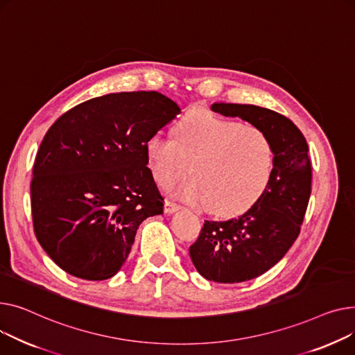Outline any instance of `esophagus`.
<instances>
[{"label": "esophagus", "mask_w": 355, "mask_h": 355, "mask_svg": "<svg viewBox=\"0 0 355 355\" xmlns=\"http://www.w3.org/2000/svg\"><path fill=\"white\" fill-rule=\"evenodd\" d=\"M179 209H180V206H179L178 203H175V202H172V200H168V199L164 200V212H166V214H175V212H178Z\"/></svg>", "instance_id": "34e87169"}]
</instances>
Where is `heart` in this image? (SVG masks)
<instances>
[{"instance_id": "b5f03b06", "label": "heart", "mask_w": 355, "mask_h": 355, "mask_svg": "<svg viewBox=\"0 0 355 355\" xmlns=\"http://www.w3.org/2000/svg\"><path fill=\"white\" fill-rule=\"evenodd\" d=\"M155 180L168 186L191 171L176 195L206 205L218 216L246 212L261 199L274 173L269 136L254 124L189 112L173 128V139L153 135L144 146ZM191 166H189V163Z\"/></svg>"}]
</instances>
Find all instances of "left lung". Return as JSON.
<instances>
[{
    "instance_id": "left-lung-1",
    "label": "left lung",
    "mask_w": 355,
    "mask_h": 355,
    "mask_svg": "<svg viewBox=\"0 0 355 355\" xmlns=\"http://www.w3.org/2000/svg\"><path fill=\"white\" fill-rule=\"evenodd\" d=\"M211 109L262 129L275 153L274 173L261 199L239 218L205 220L189 248L203 278L236 284L265 274L298 238L311 196L312 169L305 137L285 116L254 104L214 103Z\"/></svg>"
}]
</instances>
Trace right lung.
<instances>
[{
    "label": "right lung",
    "instance_id": "obj_1",
    "mask_svg": "<svg viewBox=\"0 0 355 355\" xmlns=\"http://www.w3.org/2000/svg\"><path fill=\"white\" fill-rule=\"evenodd\" d=\"M179 113L157 92H123L78 104L49 129L33 168L31 214L37 241L62 270L114 277L139 225L163 214L144 146Z\"/></svg>",
    "mask_w": 355,
    "mask_h": 355
}]
</instances>
